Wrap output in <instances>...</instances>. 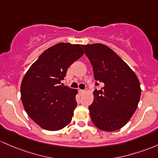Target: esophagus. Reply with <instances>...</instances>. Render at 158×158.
I'll return each instance as SVG.
<instances>
[{
	"label": "esophagus",
	"mask_w": 158,
	"mask_h": 158,
	"mask_svg": "<svg viewBox=\"0 0 158 158\" xmlns=\"http://www.w3.org/2000/svg\"><path fill=\"white\" fill-rule=\"evenodd\" d=\"M79 93H80V95H83L85 93L84 90H82V89H79Z\"/></svg>",
	"instance_id": "1"
}]
</instances>
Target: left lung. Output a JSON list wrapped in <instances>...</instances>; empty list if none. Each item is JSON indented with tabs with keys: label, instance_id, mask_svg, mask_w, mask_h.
Masks as SVG:
<instances>
[{
	"label": "left lung",
	"instance_id": "obj_1",
	"mask_svg": "<svg viewBox=\"0 0 158 158\" xmlns=\"http://www.w3.org/2000/svg\"><path fill=\"white\" fill-rule=\"evenodd\" d=\"M82 47L93 65L95 80L104 84L102 89L93 92V102L89 106L92 121L104 131H117L126 125L137 108L141 95L139 79L107 45L97 43Z\"/></svg>",
	"mask_w": 158,
	"mask_h": 158
}]
</instances>
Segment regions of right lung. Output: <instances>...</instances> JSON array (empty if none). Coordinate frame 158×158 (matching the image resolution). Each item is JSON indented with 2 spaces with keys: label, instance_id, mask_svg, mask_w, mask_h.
<instances>
[{
  "label": "right lung",
  "instance_id": "add662e5",
  "mask_svg": "<svg viewBox=\"0 0 158 158\" xmlns=\"http://www.w3.org/2000/svg\"><path fill=\"white\" fill-rule=\"evenodd\" d=\"M84 54L81 45L58 43L45 50L24 74L21 99L35 123L48 131H59L72 121L77 89L60 85L69 66Z\"/></svg>",
  "mask_w": 158,
  "mask_h": 158
}]
</instances>
